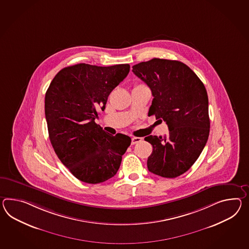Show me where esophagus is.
I'll return each instance as SVG.
<instances>
[{
  "mask_svg": "<svg viewBox=\"0 0 249 249\" xmlns=\"http://www.w3.org/2000/svg\"><path fill=\"white\" fill-rule=\"evenodd\" d=\"M142 140L141 138H136V137H134L131 139V145H135V144H137V143H139Z\"/></svg>",
  "mask_w": 249,
  "mask_h": 249,
  "instance_id": "34e87169",
  "label": "esophagus"
}]
</instances>
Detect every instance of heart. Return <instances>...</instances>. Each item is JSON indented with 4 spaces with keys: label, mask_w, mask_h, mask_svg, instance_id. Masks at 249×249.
<instances>
[{
    "label": "heart",
    "mask_w": 249,
    "mask_h": 249,
    "mask_svg": "<svg viewBox=\"0 0 249 249\" xmlns=\"http://www.w3.org/2000/svg\"><path fill=\"white\" fill-rule=\"evenodd\" d=\"M137 86H138V85H137Z\"/></svg>",
    "instance_id": "obj_1"
}]
</instances>
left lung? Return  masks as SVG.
Instances as JSON below:
<instances>
[{
  "label": "left lung",
  "instance_id": "1",
  "mask_svg": "<svg viewBox=\"0 0 249 249\" xmlns=\"http://www.w3.org/2000/svg\"><path fill=\"white\" fill-rule=\"evenodd\" d=\"M153 95L148 115L164 121L169 129L164 138L148 136L153 146L147 168L165 178L188 171L206 145L210 134L209 100L205 86L180 61L153 58L132 67Z\"/></svg>",
  "mask_w": 249,
  "mask_h": 249
}]
</instances>
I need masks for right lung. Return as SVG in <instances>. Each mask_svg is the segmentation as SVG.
<instances>
[{
  "label": "right lung",
  "mask_w": 249,
  "mask_h": 249,
  "mask_svg": "<svg viewBox=\"0 0 249 249\" xmlns=\"http://www.w3.org/2000/svg\"><path fill=\"white\" fill-rule=\"evenodd\" d=\"M129 65L65 67L52 80L45 96L49 140L61 162L78 180L100 183L117 174L131 143L124 134L105 132L95 123L108 96L125 79Z\"/></svg>",
  "instance_id": "obj_1"
}]
</instances>
